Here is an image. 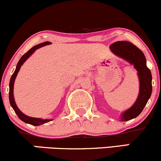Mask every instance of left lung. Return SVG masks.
Instances as JSON below:
<instances>
[{
    "mask_svg": "<svg viewBox=\"0 0 161 161\" xmlns=\"http://www.w3.org/2000/svg\"><path fill=\"white\" fill-rule=\"evenodd\" d=\"M110 48L116 56L134 65L137 71L140 80V92L137 99L131 108L121 115L120 120L125 122L138 116L147 104L152 92V73L146 65V57L143 53L131 42L128 41L116 42L110 45Z\"/></svg>",
    "mask_w": 161,
    "mask_h": 161,
    "instance_id": "obj_1",
    "label": "left lung"
}]
</instances>
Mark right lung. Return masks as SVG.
<instances>
[{"instance_id": "right-lung-1", "label": "right lung", "mask_w": 161, "mask_h": 161, "mask_svg": "<svg viewBox=\"0 0 161 161\" xmlns=\"http://www.w3.org/2000/svg\"><path fill=\"white\" fill-rule=\"evenodd\" d=\"M51 43L50 42H45L40 43V44L35 45L33 46L32 48H31L30 50L27 51V53H25L22 57H21V59H19V63L16 65V68H15V70L14 71V73L12 75L10 81H9V103H10V105L12 108H13L14 111L15 112V114H17V116L21 121H23L24 122L27 123V124H31L32 125L38 126L40 125L45 124V123H47L50 121H52L53 119H42L40 118H33V117H30L27 115L24 114L21 110L18 108L16 104H15V99H14V96H13V86H14V82H15V77H16L18 72H19L20 70V68H21V65H23V63L27 60V59L29 58V57L33 53H34V51L36 50V49L39 48V47H42L45 45H50Z\"/></svg>"}]
</instances>
